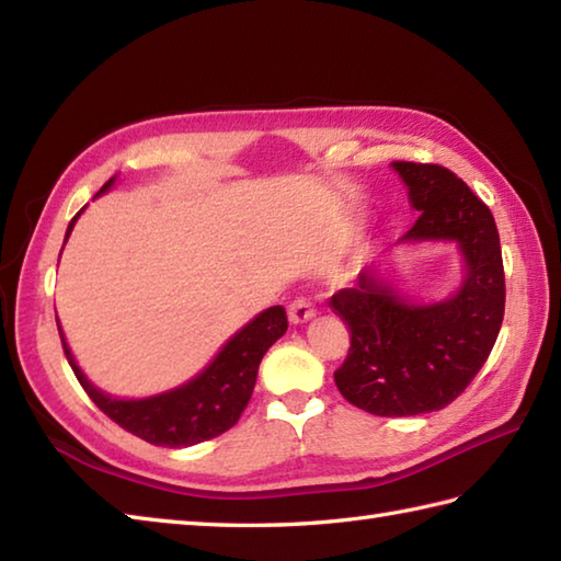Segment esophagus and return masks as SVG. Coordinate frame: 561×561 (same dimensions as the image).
Instances as JSON below:
<instances>
[{
	"label": "esophagus",
	"mask_w": 561,
	"mask_h": 561,
	"mask_svg": "<svg viewBox=\"0 0 561 561\" xmlns=\"http://www.w3.org/2000/svg\"><path fill=\"white\" fill-rule=\"evenodd\" d=\"M316 316V311H313V306L304 299V296H299V299H294L291 304H289V321L294 323V325H299V323H306V321H311V318Z\"/></svg>",
	"instance_id": "34e87169"
}]
</instances>
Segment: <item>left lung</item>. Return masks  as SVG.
Here are the masks:
<instances>
[{"mask_svg": "<svg viewBox=\"0 0 561 561\" xmlns=\"http://www.w3.org/2000/svg\"><path fill=\"white\" fill-rule=\"evenodd\" d=\"M419 211L401 243H457L465 279L445 301L415 304L379 267L359 272L353 289L331 296L350 331L335 383L357 409L399 419L440 411L462 393L496 343L506 277L499 228L489 206L443 164L391 162Z\"/></svg>", "mask_w": 561, "mask_h": 561, "instance_id": "obj_1", "label": "left lung"}]
</instances>
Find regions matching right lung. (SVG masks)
Here are the masks:
<instances>
[{
	"instance_id": "obj_1",
	"label": "right lung",
	"mask_w": 561,
	"mask_h": 561,
	"mask_svg": "<svg viewBox=\"0 0 561 561\" xmlns=\"http://www.w3.org/2000/svg\"><path fill=\"white\" fill-rule=\"evenodd\" d=\"M114 180L116 178L108 180L102 190H99V194L112 190ZM80 214L70 221L65 240L70 238L72 226L77 218H80ZM287 311H284L282 306H272V309L252 318L245 328H240L202 375H196L192 381L182 383L178 389L148 399H114L102 389H96L94 383L82 375V369L77 367L70 347L62 337L60 325L58 331L65 357H68L77 381L82 383L87 397H90L108 419L150 445L190 447L196 443L211 440V437L226 433L228 427H233L238 423L240 413L245 411V405L252 397V389H255L257 367L262 357H265L267 350L277 343L284 333H287Z\"/></svg>"
}]
</instances>
